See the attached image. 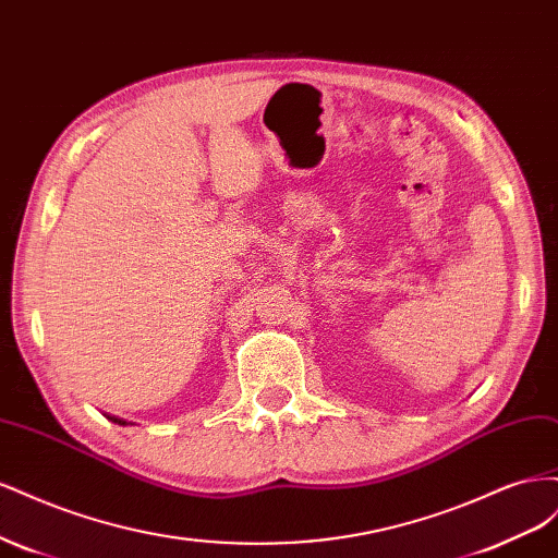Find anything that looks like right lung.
Wrapping results in <instances>:
<instances>
[{
    "instance_id": "right-lung-1",
    "label": "right lung",
    "mask_w": 558,
    "mask_h": 558,
    "mask_svg": "<svg viewBox=\"0 0 558 558\" xmlns=\"http://www.w3.org/2000/svg\"><path fill=\"white\" fill-rule=\"evenodd\" d=\"M109 421H113V424H118V426H128V421L118 418V416H109Z\"/></svg>"
}]
</instances>
